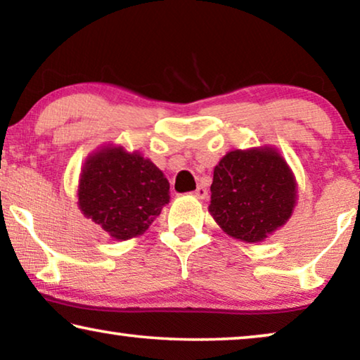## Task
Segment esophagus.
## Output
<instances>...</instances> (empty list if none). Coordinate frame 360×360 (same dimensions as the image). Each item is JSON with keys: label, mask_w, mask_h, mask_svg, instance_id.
I'll return each mask as SVG.
<instances>
[{"label": "esophagus", "mask_w": 360, "mask_h": 360, "mask_svg": "<svg viewBox=\"0 0 360 360\" xmlns=\"http://www.w3.org/2000/svg\"><path fill=\"white\" fill-rule=\"evenodd\" d=\"M194 195H195L197 198H205V197L208 195V191H207L203 186H198L197 189L194 191Z\"/></svg>", "instance_id": "obj_1"}]
</instances>
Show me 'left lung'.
Masks as SVG:
<instances>
[{
  "label": "left lung",
  "mask_w": 360,
  "mask_h": 360,
  "mask_svg": "<svg viewBox=\"0 0 360 360\" xmlns=\"http://www.w3.org/2000/svg\"><path fill=\"white\" fill-rule=\"evenodd\" d=\"M208 212L228 236L260 243L291 218L297 198L292 171L275 148L233 150L214 166Z\"/></svg>",
  "instance_id": "1"
}]
</instances>
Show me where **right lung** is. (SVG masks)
I'll return each instance as SVG.
<instances>
[{
    "mask_svg": "<svg viewBox=\"0 0 360 360\" xmlns=\"http://www.w3.org/2000/svg\"><path fill=\"white\" fill-rule=\"evenodd\" d=\"M79 208L111 238L146 233L169 202V182L148 158L122 147H105L85 160Z\"/></svg>",
    "mask_w": 360,
    "mask_h": 360,
    "instance_id": "1",
    "label": "right lung"
}]
</instances>
